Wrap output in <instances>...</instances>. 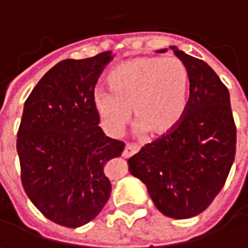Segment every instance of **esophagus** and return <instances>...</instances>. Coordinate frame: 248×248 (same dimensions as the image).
<instances>
[{"instance_id": "1", "label": "esophagus", "mask_w": 248, "mask_h": 248, "mask_svg": "<svg viewBox=\"0 0 248 248\" xmlns=\"http://www.w3.org/2000/svg\"><path fill=\"white\" fill-rule=\"evenodd\" d=\"M139 151H140V147H139L137 144L127 142V144H126V147H124V158H130L132 155L137 154Z\"/></svg>"}]
</instances>
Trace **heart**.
<instances>
[{
	"mask_svg": "<svg viewBox=\"0 0 248 248\" xmlns=\"http://www.w3.org/2000/svg\"><path fill=\"white\" fill-rule=\"evenodd\" d=\"M109 90L93 93V106L106 130L122 132L132 118L155 137L173 132L188 107L191 78L178 57L142 56L118 64L108 75Z\"/></svg>",
	"mask_w": 248,
	"mask_h": 248,
	"instance_id": "heart-1",
	"label": "heart"
}]
</instances>
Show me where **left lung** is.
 Returning a JSON list of instances; mask_svg holds the SVG:
<instances>
[{
    "instance_id": "1",
    "label": "left lung",
    "mask_w": 248,
    "mask_h": 248,
    "mask_svg": "<svg viewBox=\"0 0 248 248\" xmlns=\"http://www.w3.org/2000/svg\"><path fill=\"white\" fill-rule=\"evenodd\" d=\"M170 49L191 78L185 115L173 132L145 144L127 163L162 214L185 219L204 211L222 189L235 160L236 126L229 92L214 70L177 46Z\"/></svg>"
}]
</instances>
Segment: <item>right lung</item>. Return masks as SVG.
Listing matches in <instances>:
<instances>
[{
  "instance_id": "obj_1",
  "label": "right lung",
  "mask_w": 248,
  "mask_h": 248,
  "mask_svg": "<svg viewBox=\"0 0 248 248\" xmlns=\"http://www.w3.org/2000/svg\"><path fill=\"white\" fill-rule=\"evenodd\" d=\"M111 52L67 59L47 71L24 103L17 132L22 184L50 221L78 228L103 210L111 195L108 160L124 141L107 137L93 106L94 86Z\"/></svg>"
}]
</instances>
